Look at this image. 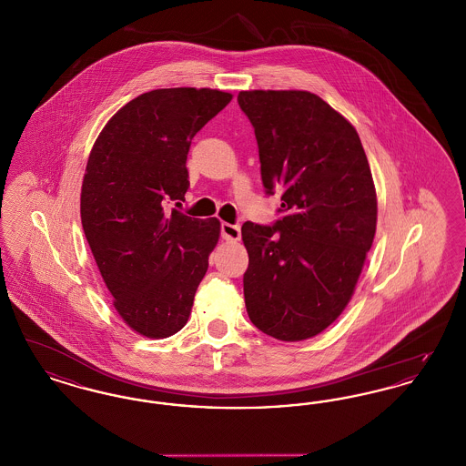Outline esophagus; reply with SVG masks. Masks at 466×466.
<instances>
[{
    "label": "esophagus",
    "mask_w": 466,
    "mask_h": 466,
    "mask_svg": "<svg viewBox=\"0 0 466 466\" xmlns=\"http://www.w3.org/2000/svg\"><path fill=\"white\" fill-rule=\"evenodd\" d=\"M222 238L225 241L236 243L241 239V227L232 223H222Z\"/></svg>",
    "instance_id": "1"
}]
</instances>
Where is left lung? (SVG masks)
I'll return each mask as SVG.
<instances>
[{
    "label": "left lung",
    "instance_id": "1",
    "mask_svg": "<svg viewBox=\"0 0 466 466\" xmlns=\"http://www.w3.org/2000/svg\"><path fill=\"white\" fill-rule=\"evenodd\" d=\"M267 194L283 220L246 222L244 302L251 323L285 342L329 329L355 293L372 248L377 196L353 124L308 90H241Z\"/></svg>",
    "mask_w": 466,
    "mask_h": 466
}]
</instances>
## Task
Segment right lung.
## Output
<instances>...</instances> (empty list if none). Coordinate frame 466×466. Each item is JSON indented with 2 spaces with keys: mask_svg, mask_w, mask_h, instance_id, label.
<instances>
[{
  "mask_svg": "<svg viewBox=\"0 0 466 466\" xmlns=\"http://www.w3.org/2000/svg\"><path fill=\"white\" fill-rule=\"evenodd\" d=\"M230 99L196 87L145 92L111 116L90 150L82 227L113 308L143 337L166 339L185 327L220 239L218 218L166 204L185 199L192 137Z\"/></svg>",
  "mask_w": 466,
  "mask_h": 466,
  "instance_id": "1",
  "label": "right lung"
}]
</instances>
